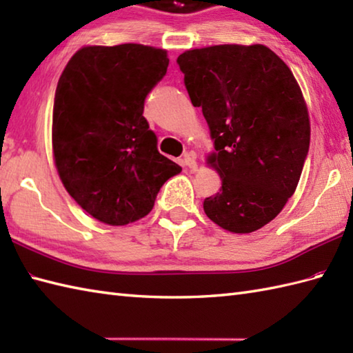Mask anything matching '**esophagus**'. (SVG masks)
<instances>
[{
    "mask_svg": "<svg viewBox=\"0 0 353 353\" xmlns=\"http://www.w3.org/2000/svg\"><path fill=\"white\" fill-rule=\"evenodd\" d=\"M182 162L186 168H190L192 171L197 170V161H196V154L194 153H185Z\"/></svg>",
    "mask_w": 353,
    "mask_h": 353,
    "instance_id": "obj_1",
    "label": "esophagus"
}]
</instances>
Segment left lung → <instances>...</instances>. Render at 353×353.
I'll list each match as a JSON object with an SVG mask.
<instances>
[{
	"instance_id": "1",
	"label": "left lung",
	"mask_w": 353,
	"mask_h": 353,
	"mask_svg": "<svg viewBox=\"0 0 353 353\" xmlns=\"http://www.w3.org/2000/svg\"><path fill=\"white\" fill-rule=\"evenodd\" d=\"M191 103L208 121L221 177L205 214L234 234L265 226L294 194L310 150V117L297 81L264 45H214L177 57Z\"/></svg>"
}]
</instances>
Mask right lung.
Returning <instances> with one entry per match:
<instances>
[{"label":"right lung","instance_id":"obj_1","mask_svg":"<svg viewBox=\"0 0 353 353\" xmlns=\"http://www.w3.org/2000/svg\"><path fill=\"white\" fill-rule=\"evenodd\" d=\"M167 51L139 43L85 47L65 66L52 108V152L70 196L101 223L145 216L182 168L159 153L142 115L167 74Z\"/></svg>","mask_w":353,"mask_h":353}]
</instances>
